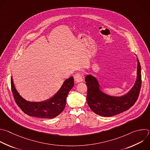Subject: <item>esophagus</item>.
Instances as JSON below:
<instances>
[{
  "label": "esophagus",
  "instance_id": "obj_1",
  "mask_svg": "<svg viewBox=\"0 0 150 150\" xmlns=\"http://www.w3.org/2000/svg\"><path fill=\"white\" fill-rule=\"evenodd\" d=\"M74 80L75 81V82L76 83H79L83 81V78L82 76V75L80 74H77L76 75H74Z\"/></svg>",
  "mask_w": 150,
  "mask_h": 150
}]
</instances>
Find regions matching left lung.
<instances>
[{
	"instance_id": "left-lung-1",
	"label": "left lung",
	"mask_w": 150,
	"mask_h": 150,
	"mask_svg": "<svg viewBox=\"0 0 150 150\" xmlns=\"http://www.w3.org/2000/svg\"><path fill=\"white\" fill-rule=\"evenodd\" d=\"M137 76L132 88L121 96L109 95L100 89L97 79L92 75H87L85 81L88 88L87 103L95 114L103 117H112L129 109L137 101L141 86V65L137 58Z\"/></svg>"
}]
</instances>
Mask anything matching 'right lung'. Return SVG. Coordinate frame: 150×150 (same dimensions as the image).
Wrapping results in <instances>:
<instances>
[{
    "label": "right lung",
    "instance_id": "right-lung-1",
    "mask_svg": "<svg viewBox=\"0 0 150 150\" xmlns=\"http://www.w3.org/2000/svg\"><path fill=\"white\" fill-rule=\"evenodd\" d=\"M74 85L73 76L67 79L59 90L51 98L42 102H30L23 98L16 90L11 77V88L17 105L27 115L39 118H54L59 115L66 105L67 95Z\"/></svg>",
    "mask_w": 150,
    "mask_h": 150
}]
</instances>
